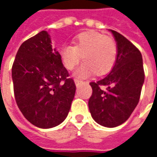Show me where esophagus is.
Masks as SVG:
<instances>
[{
    "label": "esophagus",
    "instance_id": "34e87169",
    "mask_svg": "<svg viewBox=\"0 0 157 157\" xmlns=\"http://www.w3.org/2000/svg\"><path fill=\"white\" fill-rule=\"evenodd\" d=\"M82 82H82V81H81V80H78V79H75V84L76 86H78L80 85Z\"/></svg>",
    "mask_w": 157,
    "mask_h": 157
}]
</instances>
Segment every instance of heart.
Returning a JSON list of instances; mask_svg holds the SVG:
<instances>
[{
  "label": "heart",
  "instance_id": "b5f03b06",
  "mask_svg": "<svg viewBox=\"0 0 157 157\" xmlns=\"http://www.w3.org/2000/svg\"><path fill=\"white\" fill-rule=\"evenodd\" d=\"M73 45H64L60 50L62 62L67 70H72L83 58L85 61L74 75L86 78L96 72L98 75L109 73L118 56V45L111 37L95 31L81 33L74 39Z\"/></svg>",
  "mask_w": 157,
  "mask_h": 157
}]
</instances>
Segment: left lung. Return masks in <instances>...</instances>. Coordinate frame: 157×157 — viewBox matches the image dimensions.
Here are the masks:
<instances>
[{"label": "left lung", "instance_id": "8db88e82", "mask_svg": "<svg viewBox=\"0 0 157 157\" xmlns=\"http://www.w3.org/2000/svg\"><path fill=\"white\" fill-rule=\"evenodd\" d=\"M118 45V56L109 75L90 82L88 107L98 124L113 128L124 123L138 104L145 81L141 53L119 33L110 30Z\"/></svg>", "mask_w": 157, "mask_h": 157}]
</instances>
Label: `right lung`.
I'll list each match as a JSON object with an SVG mask.
<instances>
[{"instance_id":"add662e5","label":"right lung","mask_w":157,"mask_h":157,"mask_svg":"<svg viewBox=\"0 0 157 157\" xmlns=\"http://www.w3.org/2000/svg\"><path fill=\"white\" fill-rule=\"evenodd\" d=\"M16 102L23 116L41 128L57 126L68 115L75 85L52 48L46 31L23 42L12 68Z\"/></svg>"}]
</instances>
